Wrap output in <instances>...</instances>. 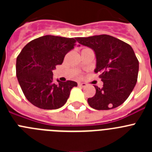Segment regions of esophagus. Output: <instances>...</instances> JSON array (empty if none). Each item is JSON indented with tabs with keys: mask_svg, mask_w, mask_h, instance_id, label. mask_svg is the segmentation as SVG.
<instances>
[{
	"mask_svg": "<svg viewBox=\"0 0 152 152\" xmlns=\"http://www.w3.org/2000/svg\"><path fill=\"white\" fill-rule=\"evenodd\" d=\"M78 86H79V87H81V88H85L86 86H87V84H86L85 83H80V82H79L78 83Z\"/></svg>",
	"mask_w": 152,
	"mask_h": 152,
	"instance_id": "obj_1",
	"label": "esophagus"
}]
</instances>
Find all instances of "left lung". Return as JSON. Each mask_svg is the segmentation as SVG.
<instances>
[{"label":"left lung","instance_id":"left-lung-1","mask_svg":"<svg viewBox=\"0 0 152 152\" xmlns=\"http://www.w3.org/2000/svg\"><path fill=\"white\" fill-rule=\"evenodd\" d=\"M77 42L94 49L96 58L94 72L103 85L95 87L96 94L88 98L91 107L107 110L124 103L135 88L139 73V60L133 49L125 42L110 35L77 37Z\"/></svg>","mask_w":152,"mask_h":152}]
</instances>
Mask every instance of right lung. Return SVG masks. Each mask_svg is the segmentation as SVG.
<instances>
[{
    "mask_svg": "<svg viewBox=\"0 0 152 152\" xmlns=\"http://www.w3.org/2000/svg\"><path fill=\"white\" fill-rule=\"evenodd\" d=\"M77 38L41 36L23 47L16 63V75L26 98L43 110H56L64 105L75 81L53 83V73L65 55L76 45Z\"/></svg>",
    "mask_w": 152,
    "mask_h": 152,
    "instance_id": "right-lung-1",
    "label": "right lung"
}]
</instances>
